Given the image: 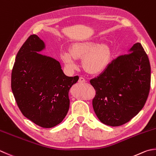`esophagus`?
Returning <instances> with one entry per match:
<instances>
[{"label": "esophagus", "mask_w": 156, "mask_h": 156, "mask_svg": "<svg viewBox=\"0 0 156 156\" xmlns=\"http://www.w3.org/2000/svg\"><path fill=\"white\" fill-rule=\"evenodd\" d=\"M79 83H84V82H86V79H85L83 77H80L79 79Z\"/></svg>", "instance_id": "1"}]
</instances>
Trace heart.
<instances>
[{"mask_svg": "<svg viewBox=\"0 0 156 156\" xmlns=\"http://www.w3.org/2000/svg\"><path fill=\"white\" fill-rule=\"evenodd\" d=\"M82 66L91 74H98L107 69L111 60L110 48L106 44L98 45L95 41L75 43L70 52H63L62 60L70 69L76 68V58H83Z\"/></svg>", "mask_w": 156, "mask_h": 156, "instance_id": "obj_1", "label": "heart"}]
</instances>
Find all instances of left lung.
Returning <instances> with one entry per match:
<instances>
[{
  "label": "left lung",
  "instance_id": "left-lung-1",
  "mask_svg": "<svg viewBox=\"0 0 156 156\" xmlns=\"http://www.w3.org/2000/svg\"><path fill=\"white\" fill-rule=\"evenodd\" d=\"M130 54L119 55L98 77L90 80L96 90L94 110L102 123L119 126L128 122L142 109L148 98L151 66L140 43Z\"/></svg>",
  "mask_w": 156,
  "mask_h": 156
}]
</instances>
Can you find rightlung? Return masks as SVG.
<instances>
[{
	"mask_svg": "<svg viewBox=\"0 0 156 156\" xmlns=\"http://www.w3.org/2000/svg\"><path fill=\"white\" fill-rule=\"evenodd\" d=\"M44 48L45 44L36 34L23 44L11 73V90L23 115L41 127L49 128L66 117L69 90L79 77H67L59 62L37 53Z\"/></svg>",
	"mask_w": 156,
	"mask_h": 156,
	"instance_id": "obj_1",
	"label": "right lung"
}]
</instances>
